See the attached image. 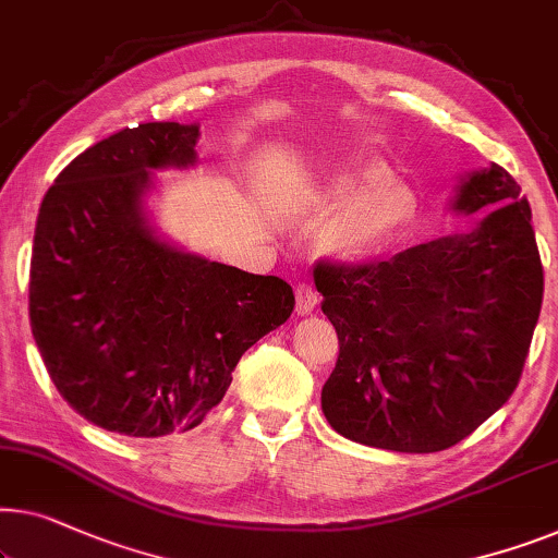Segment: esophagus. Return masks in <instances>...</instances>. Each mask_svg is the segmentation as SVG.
<instances>
[{
    "mask_svg": "<svg viewBox=\"0 0 558 558\" xmlns=\"http://www.w3.org/2000/svg\"><path fill=\"white\" fill-rule=\"evenodd\" d=\"M317 304H319L317 289H314L310 281H302V284L296 287V314H312L317 310Z\"/></svg>",
    "mask_w": 558,
    "mask_h": 558,
    "instance_id": "34e87169",
    "label": "esophagus"
}]
</instances>
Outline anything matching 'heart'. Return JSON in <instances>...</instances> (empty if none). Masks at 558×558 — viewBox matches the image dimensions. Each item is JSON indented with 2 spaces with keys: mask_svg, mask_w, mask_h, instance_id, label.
I'll use <instances>...</instances> for the list:
<instances>
[{
  "mask_svg": "<svg viewBox=\"0 0 558 558\" xmlns=\"http://www.w3.org/2000/svg\"><path fill=\"white\" fill-rule=\"evenodd\" d=\"M385 179L383 168H362L337 175L322 193L325 211H339L327 236V244L337 254H373L390 244L395 233L405 226L410 216L408 193L385 183Z\"/></svg>",
  "mask_w": 558,
  "mask_h": 558,
  "instance_id": "b5f03b06",
  "label": "heart"
}]
</instances>
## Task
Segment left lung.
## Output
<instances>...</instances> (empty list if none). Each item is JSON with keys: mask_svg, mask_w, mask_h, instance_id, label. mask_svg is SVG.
I'll list each match as a JSON object with an SVG mask.
<instances>
[{"mask_svg": "<svg viewBox=\"0 0 558 558\" xmlns=\"http://www.w3.org/2000/svg\"><path fill=\"white\" fill-rule=\"evenodd\" d=\"M456 208L490 211L465 236L390 259L314 266L339 339L322 410L344 438L438 453L486 423L519 385L544 299L531 206L494 163L460 185Z\"/></svg>", "mask_w": 558, "mask_h": 558, "instance_id": "obj_1", "label": "left lung"}]
</instances>
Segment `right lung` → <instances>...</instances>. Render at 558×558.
Masks as SVG:
<instances>
[{"label": "right lung", "instance_id": "right-lung-1", "mask_svg": "<svg viewBox=\"0 0 558 558\" xmlns=\"http://www.w3.org/2000/svg\"><path fill=\"white\" fill-rule=\"evenodd\" d=\"M198 123L125 128L45 193L29 264V325L62 400L131 438L201 425L254 342L292 317L284 279L206 262L145 229L148 168L196 160Z\"/></svg>", "mask_w": 558, "mask_h": 558}]
</instances>
